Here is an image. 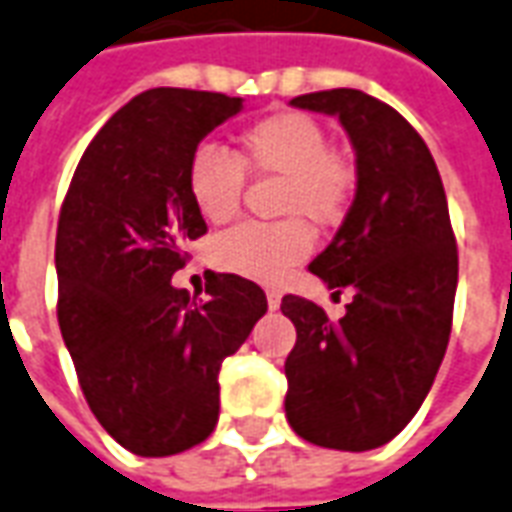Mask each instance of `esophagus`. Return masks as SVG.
I'll use <instances>...</instances> for the list:
<instances>
[{
    "mask_svg": "<svg viewBox=\"0 0 512 512\" xmlns=\"http://www.w3.org/2000/svg\"><path fill=\"white\" fill-rule=\"evenodd\" d=\"M266 298H268V309H279V304H282V295L276 293V290H266Z\"/></svg>",
    "mask_w": 512,
    "mask_h": 512,
    "instance_id": "1",
    "label": "esophagus"
}]
</instances>
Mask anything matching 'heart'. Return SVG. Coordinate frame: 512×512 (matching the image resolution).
Returning a JSON list of instances; mask_svg holds the SVG:
<instances>
[{"instance_id":"b5f03b06","label":"heart","mask_w":512,"mask_h":512,"mask_svg":"<svg viewBox=\"0 0 512 512\" xmlns=\"http://www.w3.org/2000/svg\"><path fill=\"white\" fill-rule=\"evenodd\" d=\"M241 162L255 173L282 176L279 211L282 222H241L219 233L211 257L222 271L276 282L301 263L314 246L304 219L336 225L347 211L355 187L352 165L328 146V132L312 116L298 111L271 113L241 132ZM241 162L214 143H200L189 154V198L206 222L236 217L244 195Z\"/></svg>"}]
</instances>
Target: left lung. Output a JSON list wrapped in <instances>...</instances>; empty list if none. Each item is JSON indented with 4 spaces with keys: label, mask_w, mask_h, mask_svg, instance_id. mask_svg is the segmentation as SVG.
I'll list each match as a JSON object with an SVG mask.
<instances>
[{
    "label": "left lung",
    "mask_w": 512,
    "mask_h": 512,
    "mask_svg": "<svg viewBox=\"0 0 512 512\" xmlns=\"http://www.w3.org/2000/svg\"><path fill=\"white\" fill-rule=\"evenodd\" d=\"M295 108L336 116L355 149V200L309 271L352 301L339 323L301 295L285 412L298 437L333 450L391 442L431 391L448 350L456 236L429 146L391 105L358 89L301 94Z\"/></svg>",
    "instance_id": "obj_1"
}]
</instances>
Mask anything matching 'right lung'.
Wrapping results in <instances>:
<instances>
[{"label":"right lung","instance_id":"1","mask_svg":"<svg viewBox=\"0 0 512 512\" xmlns=\"http://www.w3.org/2000/svg\"><path fill=\"white\" fill-rule=\"evenodd\" d=\"M241 97L149 89L105 121L73 173L56 230L59 328L89 410L135 456L200 445L219 418V366L266 314V293L211 274L208 301L170 285L206 233L187 162Z\"/></svg>","mask_w":512,"mask_h":512}]
</instances>
